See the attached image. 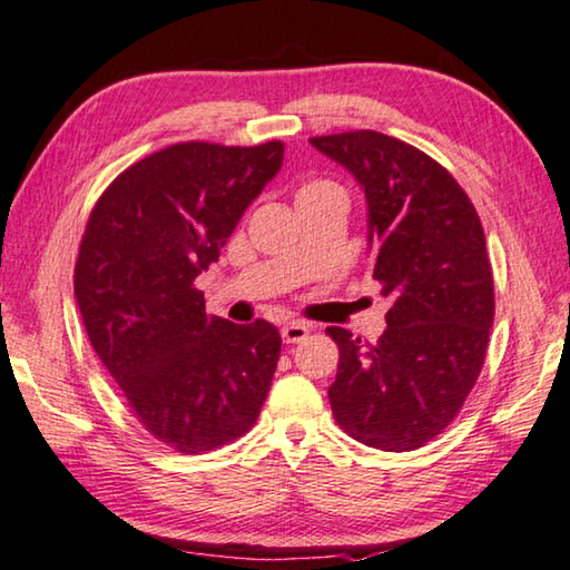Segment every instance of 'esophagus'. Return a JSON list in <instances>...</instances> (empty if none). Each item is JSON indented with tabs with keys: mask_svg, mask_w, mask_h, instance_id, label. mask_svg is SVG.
<instances>
[{
	"mask_svg": "<svg viewBox=\"0 0 570 570\" xmlns=\"http://www.w3.org/2000/svg\"><path fill=\"white\" fill-rule=\"evenodd\" d=\"M307 335H311V327H307L305 323H287V325L283 327V341H285L287 345L303 343Z\"/></svg>",
	"mask_w": 570,
	"mask_h": 570,
	"instance_id": "1",
	"label": "esophagus"
}]
</instances>
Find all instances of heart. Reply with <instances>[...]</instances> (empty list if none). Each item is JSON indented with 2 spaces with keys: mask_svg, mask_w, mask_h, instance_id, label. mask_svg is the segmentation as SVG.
I'll return each instance as SVG.
<instances>
[{
  "mask_svg": "<svg viewBox=\"0 0 570 570\" xmlns=\"http://www.w3.org/2000/svg\"><path fill=\"white\" fill-rule=\"evenodd\" d=\"M331 189H337V185H333V183H327V179H307V183H303L301 187H297V203H301V199H307V197H317V195H323V193H331Z\"/></svg>",
  "mask_w": 570,
  "mask_h": 570,
  "instance_id": "b5f03b06",
  "label": "heart"
}]
</instances>
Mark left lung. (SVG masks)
Segmentation results:
<instances>
[{
	"label": "left lung",
	"mask_w": 570,
	"mask_h": 570,
	"mask_svg": "<svg viewBox=\"0 0 570 570\" xmlns=\"http://www.w3.org/2000/svg\"><path fill=\"white\" fill-rule=\"evenodd\" d=\"M311 142L365 189L373 279L393 301L375 345L325 331L341 351L333 415L365 445L415 451L453 423L485 363L495 297L481 217L455 177L403 139L355 129Z\"/></svg>",
	"instance_id": "8db88e82"
}]
</instances>
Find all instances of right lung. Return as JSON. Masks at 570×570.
Returning <instances> with one entry per match:
<instances>
[{
	"label": "right lung",
	"instance_id": "right-lung-1",
	"mask_svg": "<svg viewBox=\"0 0 570 570\" xmlns=\"http://www.w3.org/2000/svg\"><path fill=\"white\" fill-rule=\"evenodd\" d=\"M285 145L179 142L127 167L89 213L75 295L95 353L149 435L207 453L255 425L279 361L267 321L205 313L195 277L217 263Z\"/></svg>",
	"mask_w": 570,
	"mask_h": 570
}]
</instances>
